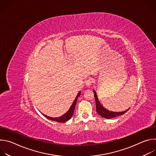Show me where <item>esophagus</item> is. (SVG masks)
Returning a JSON list of instances; mask_svg holds the SVG:
<instances>
[{
	"label": "esophagus",
	"mask_w": 156,
	"mask_h": 156,
	"mask_svg": "<svg viewBox=\"0 0 156 156\" xmlns=\"http://www.w3.org/2000/svg\"><path fill=\"white\" fill-rule=\"evenodd\" d=\"M85 84L87 87H90L93 84V81L90 79H89L85 81Z\"/></svg>",
	"instance_id": "34e87169"
}]
</instances>
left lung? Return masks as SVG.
I'll return each instance as SVG.
<instances>
[{
	"label": "left lung",
	"mask_w": 156,
	"mask_h": 156,
	"mask_svg": "<svg viewBox=\"0 0 156 156\" xmlns=\"http://www.w3.org/2000/svg\"><path fill=\"white\" fill-rule=\"evenodd\" d=\"M94 94V98H95V101H96V111L99 115H100L101 117L105 118V119H112L119 115H122L126 113L127 111L129 110H126L125 111H123V112H112V111H109L105 108L104 107L102 106L101 103L99 101V99L98 98L97 94L96 91L94 90L93 91Z\"/></svg>",
	"instance_id": "obj_1"
}]
</instances>
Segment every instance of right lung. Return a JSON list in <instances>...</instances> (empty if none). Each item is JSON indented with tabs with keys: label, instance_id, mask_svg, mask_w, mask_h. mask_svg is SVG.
Wrapping results in <instances>:
<instances>
[{
	"label": "right lung",
	"instance_id": "obj_1",
	"mask_svg": "<svg viewBox=\"0 0 156 156\" xmlns=\"http://www.w3.org/2000/svg\"><path fill=\"white\" fill-rule=\"evenodd\" d=\"M80 94H81V91H80L77 95V96L76 97L74 102H73L72 106L70 107V109L66 112L64 115H63L62 116L60 117H56V118H52V117H50L49 116H47L46 115H44L42 114L44 117H46V118H48V119L49 120H51L52 121H55L57 122H60V123H63V122H65L66 121H68L69 120H70L72 117L73 116V113H74V110H75V106H76V102H77V99L80 96Z\"/></svg>",
	"mask_w": 156,
	"mask_h": 156
}]
</instances>
